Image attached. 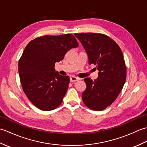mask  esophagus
Segmentation results:
<instances>
[{
	"instance_id": "34e87169",
	"label": "esophagus",
	"mask_w": 147,
	"mask_h": 147,
	"mask_svg": "<svg viewBox=\"0 0 147 147\" xmlns=\"http://www.w3.org/2000/svg\"><path fill=\"white\" fill-rule=\"evenodd\" d=\"M78 80H80V78H78V77L74 76L70 77L71 82H76V81H78Z\"/></svg>"
}]
</instances>
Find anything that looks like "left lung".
I'll return each instance as SVG.
<instances>
[{"mask_svg":"<svg viewBox=\"0 0 147 147\" xmlns=\"http://www.w3.org/2000/svg\"><path fill=\"white\" fill-rule=\"evenodd\" d=\"M74 35L88 55L89 64L95 65L98 78H86L82 99L92 110L103 111L119 95L126 79V66L123 52L114 40L101 33H82Z\"/></svg>","mask_w":147,"mask_h":147,"instance_id":"8db88e82","label":"left lung"}]
</instances>
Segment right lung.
<instances>
[{"instance_id": "obj_1", "label": "right lung", "mask_w": 147, "mask_h": 147, "mask_svg": "<svg viewBox=\"0 0 147 147\" xmlns=\"http://www.w3.org/2000/svg\"><path fill=\"white\" fill-rule=\"evenodd\" d=\"M78 46L73 35L65 34L38 37L24 49L18 63L20 82L28 98L40 110H54L63 100L69 77L55 71V64Z\"/></svg>"}]
</instances>
